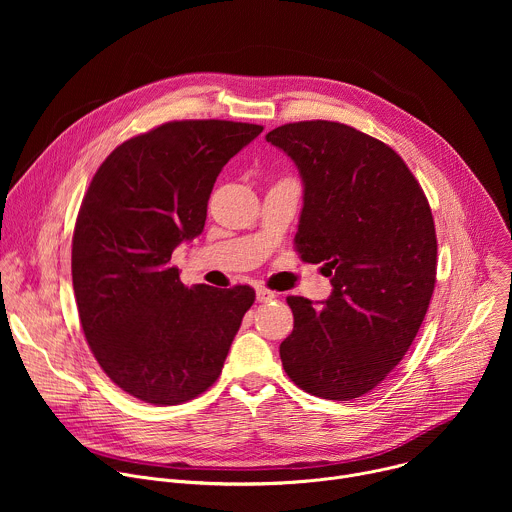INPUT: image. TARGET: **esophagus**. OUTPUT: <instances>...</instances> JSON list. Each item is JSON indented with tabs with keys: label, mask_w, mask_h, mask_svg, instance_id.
I'll list each match as a JSON object with an SVG mask.
<instances>
[{
	"label": "esophagus",
	"mask_w": 512,
	"mask_h": 512,
	"mask_svg": "<svg viewBox=\"0 0 512 512\" xmlns=\"http://www.w3.org/2000/svg\"><path fill=\"white\" fill-rule=\"evenodd\" d=\"M275 298H277L275 291H271V289H267V287H259V289H257V302L267 304V302H273Z\"/></svg>",
	"instance_id": "esophagus-1"
}]
</instances>
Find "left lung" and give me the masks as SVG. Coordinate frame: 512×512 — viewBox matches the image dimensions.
Segmentation results:
<instances>
[{
  "mask_svg": "<svg viewBox=\"0 0 512 512\" xmlns=\"http://www.w3.org/2000/svg\"><path fill=\"white\" fill-rule=\"evenodd\" d=\"M265 139L300 170L304 208L296 249L324 263L322 308L289 296L294 330L279 354L310 395L350 401L373 391L411 346L435 285L429 202L401 156L336 121H298Z\"/></svg>",
  "mask_w": 512,
  "mask_h": 512,
  "instance_id": "1",
  "label": "left lung"
}]
</instances>
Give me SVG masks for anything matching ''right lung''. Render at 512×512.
<instances>
[{
	"instance_id": "right-lung-1",
	"label": "right lung",
	"mask_w": 512,
	"mask_h": 512,
	"mask_svg": "<svg viewBox=\"0 0 512 512\" xmlns=\"http://www.w3.org/2000/svg\"><path fill=\"white\" fill-rule=\"evenodd\" d=\"M261 131L170 121L117 145L91 180L72 235V287L101 369L139 401L178 405L212 387L255 302L249 285L186 287L170 261L202 233L216 176Z\"/></svg>"
}]
</instances>
